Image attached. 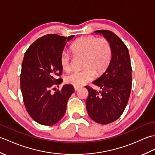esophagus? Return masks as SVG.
<instances>
[{
  "mask_svg": "<svg viewBox=\"0 0 155 155\" xmlns=\"http://www.w3.org/2000/svg\"><path fill=\"white\" fill-rule=\"evenodd\" d=\"M80 88V87H76V86H74V91H78V89H79Z\"/></svg>",
  "mask_w": 155,
  "mask_h": 155,
  "instance_id": "obj_1",
  "label": "esophagus"
}]
</instances>
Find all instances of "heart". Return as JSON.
Listing matches in <instances>:
<instances>
[{"mask_svg":"<svg viewBox=\"0 0 155 155\" xmlns=\"http://www.w3.org/2000/svg\"><path fill=\"white\" fill-rule=\"evenodd\" d=\"M71 51L74 57H83V71H74L66 78V81L76 87H80L93 80L96 73L102 74L109 67L112 59V47L106 38L94 36L81 37L71 45ZM72 55L63 51L60 57L62 70L71 69Z\"/></svg>","mask_w":155,"mask_h":155,"instance_id":"heart-1","label":"heart"}]
</instances>
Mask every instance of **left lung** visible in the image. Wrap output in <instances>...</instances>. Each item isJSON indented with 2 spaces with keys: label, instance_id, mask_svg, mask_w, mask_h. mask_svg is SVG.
Here are the masks:
<instances>
[{
  "label": "left lung",
  "instance_id": "left-lung-1",
  "mask_svg": "<svg viewBox=\"0 0 155 155\" xmlns=\"http://www.w3.org/2000/svg\"><path fill=\"white\" fill-rule=\"evenodd\" d=\"M95 32L110 42L113 54L107 71L93 83L101 90L85 87L88 91L86 107L91 119L107 124L117 120L127 107L132 87V67L127 46L117 35L108 30Z\"/></svg>",
  "mask_w": 155,
  "mask_h": 155
}]
</instances>
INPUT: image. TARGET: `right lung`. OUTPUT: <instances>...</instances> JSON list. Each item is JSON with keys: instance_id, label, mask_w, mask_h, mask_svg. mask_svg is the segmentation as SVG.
Returning a JSON list of instances; mask_svg holds the SVG:
<instances>
[{"instance_id": "add662e5", "label": "right lung", "mask_w": 155, "mask_h": 155, "mask_svg": "<svg viewBox=\"0 0 155 155\" xmlns=\"http://www.w3.org/2000/svg\"><path fill=\"white\" fill-rule=\"evenodd\" d=\"M74 35L49 34L38 38L26 51L22 62L21 89L28 114L37 123L51 126L63 117L69 97L74 93L71 84L51 90L62 83L60 57L67 42Z\"/></svg>"}]
</instances>
